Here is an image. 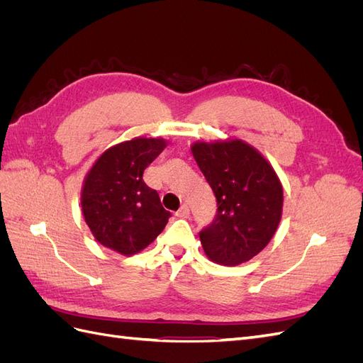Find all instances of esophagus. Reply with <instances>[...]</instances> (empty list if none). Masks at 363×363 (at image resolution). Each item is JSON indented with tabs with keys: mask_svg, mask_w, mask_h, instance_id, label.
I'll use <instances>...</instances> for the list:
<instances>
[{
	"mask_svg": "<svg viewBox=\"0 0 363 363\" xmlns=\"http://www.w3.org/2000/svg\"><path fill=\"white\" fill-rule=\"evenodd\" d=\"M175 216L177 218H189V207L186 206V204H183L177 212H175Z\"/></svg>",
	"mask_w": 363,
	"mask_h": 363,
	"instance_id": "34e87169",
	"label": "esophagus"
}]
</instances>
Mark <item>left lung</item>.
Listing matches in <instances>:
<instances>
[{"label": "left lung", "mask_w": 363, "mask_h": 363, "mask_svg": "<svg viewBox=\"0 0 363 363\" xmlns=\"http://www.w3.org/2000/svg\"><path fill=\"white\" fill-rule=\"evenodd\" d=\"M192 156L216 196L213 223L200 232L206 256L236 267L265 248L280 224L283 186L271 163L240 139L195 142Z\"/></svg>", "instance_id": "obj_1"}]
</instances>
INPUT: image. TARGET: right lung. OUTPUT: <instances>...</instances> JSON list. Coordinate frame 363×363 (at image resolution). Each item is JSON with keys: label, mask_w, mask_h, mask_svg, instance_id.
<instances>
[{"label": "right lung", "mask_w": 363, "mask_h": 363, "mask_svg": "<svg viewBox=\"0 0 363 363\" xmlns=\"http://www.w3.org/2000/svg\"><path fill=\"white\" fill-rule=\"evenodd\" d=\"M167 147L162 138H135L107 148L86 174L82 212L94 238L108 250L133 256L167 225L159 194L142 175Z\"/></svg>", "instance_id": "right-lung-1"}]
</instances>
